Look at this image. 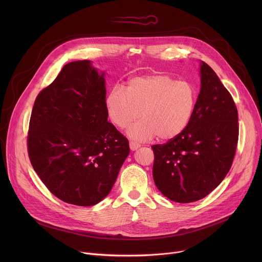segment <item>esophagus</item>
<instances>
[{"mask_svg": "<svg viewBox=\"0 0 262 262\" xmlns=\"http://www.w3.org/2000/svg\"><path fill=\"white\" fill-rule=\"evenodd\" d=\"M141 147V145L139 144V143H136V142H129V148H130V150H137L138 148H140Z\"/></svg>", "mask_w": 262, "mask_h": 262, "instance_id": "34e87169", "label": "esophagus"}]
</instances>
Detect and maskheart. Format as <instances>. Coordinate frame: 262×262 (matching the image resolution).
<instances>
[{
    "mask_svg": "<svg viewBox=\"0 0 262 262\" xmlns=\"http://www.w3.org/2000/svg\"><path fill=\"white\" fill-rule=\"evenodd\" d=\"M198 99V91L188 81H177L168 74L136 77L126 89L116 85L105 97L106 113L114 125L125 128L143 118L127 130L137 141L158 136L169 141L180 136L190 124Z\"/></svg>",
    "mask_w": 262,
    "mask_h": 262,
    "instance_id": "heart-1",
    "label": "heart"
}]
</instances>
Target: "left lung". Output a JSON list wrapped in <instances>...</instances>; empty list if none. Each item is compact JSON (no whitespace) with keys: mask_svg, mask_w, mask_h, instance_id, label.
I'll list each match as a JSON object with an SVG mask.
<instances>
[{"mask_svg":"<svg viewBox=\"0 0 262 262\" xmlns=\"http://www.w3.org/2000/svg\"><path fill=\"white\" fill-rule=\"evenodd\" d=\"M201 89L185 130L165 144L152 145L154 179L168 199L190 203L209 193L229 172L238 141L237 108L229 91L205 62Z\"/></svg>","mask_w":262,"mask_h":262,"instance_id":"8db88e82","label":"left lung"}]
</instances>
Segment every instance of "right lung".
<instances>
[{"label": "right lung", "instance_id": "1", "mask_svg": "<svg viewBox=\"0 0 262 262\" xmlns=\"http://www.w3.org/2000/svg\"><path fill=\"white\" fill-rule=\"evenodd\" d=\"M103 76L88 60L70 62L32 110L31 164L49 191L69 204L104 199L129 155L127 139L107 121Z\"/></svg>", "mask_w": 262, "mask_h": 262}]
</instances>
